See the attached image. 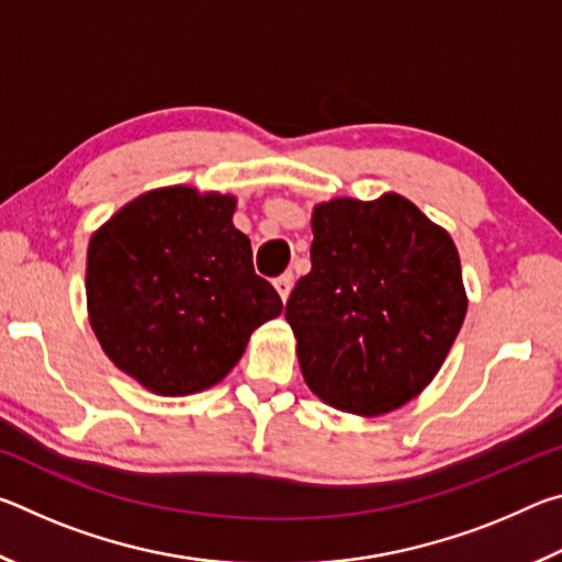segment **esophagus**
<instances>
[{
    "mask_svg": "<svg viewBox=\"0 0 562 562\" xmlns=\"http://www.w3.org/2000/svg\"><path fill=\"white\" fill-rule=\"evenodd\" d=\"M292 282H294V278L290 272H284V274H280L278 280H274V290L280 292V297H282V302H288V297H290V292H292Z\"/></svg>",
    "mask_w": 562,
    "mask_h": 562,
    "instance_id": "obj_1",
    "label": "esophagus"
}]
</instances>
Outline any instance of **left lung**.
<instances>
[{"label":"left lung","mask_w":562,"mask_h":562,"mask_svg":"<svg viewBox=\"0 0 562 562\" xmlns=\"http://www.w3.org/2000/svg\"><path fill=\"white\" fill-rule=\"evenodd\" d=\"M312 233V270L284 307L304 382L339 412H394L431 384L463 325L459 250L396 193L319 203Z\"/></svg>","instance_id":"left-lung-1"}]
</instances>
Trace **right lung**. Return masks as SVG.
<instances>
[{"mask_svg": "<svg viewBox=\"0 0 562 562\" xmlns=\"http://www.w3.org/2000/svg\"><path fill=\"white\" fill-rule=\"evenodd\" d=\"M233 213V195L170 186L138 195L91 235V329L148 392L186 396L223 382L252 331L282 312Z\"/></svg>", "mask_w": 562, "mask_h": 562, "instance_id": "add662e5", "label": "right lung"}]
</instances>
